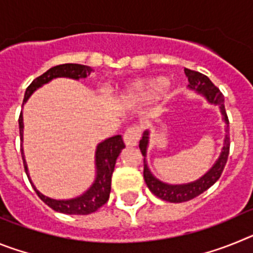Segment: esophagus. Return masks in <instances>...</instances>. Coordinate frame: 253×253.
I'll use <instances>...</instances> for the list:
<instances>
[{
	"label": "esophagus",
	"mask_w": 253,
	"mask_h": 253,
	"mask_svg": "<svg viewBox=\"0 0 253 253\" xmlns=\"http://www.w3.org/2000/svg\"><path fill=\"white\" fill-rule=\"evenodd\" d=\"M123 139H124L125 146H137L138 142H139L140 139V129L138 128V126H135V125H134V126H130V128H128L125 130Z\"/></svg>",
	"instance_id": "obj_1"
}]
</instances>
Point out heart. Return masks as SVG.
I'll return each instance as SVG.
<instances>
[{
  "label": "heart",
  "instance_id": "1",
  "mask_svg": "<svg viewBox=\"0 0 253 253\" xmlns=\"http://www.w3.org/2000/svg\"><path fill=\"white\" fill-rule=\"evenodd\" d=\"M165 84H166V80L162 77L153 78L149 81L137 82L130 87L129 95L131 97H135V99H148V97H152L157 92H160L165 87Z\"/></svg>",
  "mask_w": 253,
  "mask_h": 253
}]
</instances>
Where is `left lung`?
I'll return each mask as SVG.
<instances>
[{
    "label": "left lung",
    "mask_w": 253,
    "mask_h": 253,
    "mask_svg": "<svg viewBox=\"0 0 253 253\" xmlns=\"http://www.w3.org/2000/svg\"><path fill=\"white\" fill-rule=\"evenodd\" d=\"M185 75L187 76L189 80V88L190 90L196 91L198 93H203L208 102L211 105H219L220 107V113L223 115V120L227 124L225 128V138H224V144H223L222 153L219 156L218 161L213 165V167L205 173L203 177L199 180L194 181V182H189V184H182V185H169L165 184L158 178L154 177L152 175V172L149 171L148 165H147L146 156H147V147L149 143V131L146 130L143 133V137L139 142V148L142 154L144 156V169H143V176H144V181H146L147 186L151 190L152 193L160 199L165 200V202L169 203H182V202H189L191 199L196 198L200 194H203L205 190L209 189L210 186H213L215 184L218 178L222 175L223 169H224L225 163L228 160V154H229V120H228L227 113L224 109V96L219 91L218 87L210 81L209 78L205 75L196 71H191V69L185 68Z\"/></svg>",
    "instance_id": "1"
}]
</instances>
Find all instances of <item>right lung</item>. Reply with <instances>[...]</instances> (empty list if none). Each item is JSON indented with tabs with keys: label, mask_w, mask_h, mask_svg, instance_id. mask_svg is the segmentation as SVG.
<instances>
[{
	"label": "right lung",
	"mask_w": 253,
	"mask_h": 253,
	"mask_svg": "<svg viewBox=\"0 0 253 253\" xmlns=\"http://www.w3.org/2000/svg\"><path fill=\"white\" fill-rule=\"evenodd\" d=\"M92 72V68L88 66H84V64H76V63H66L59 64V66L51 67L48 69L45 73L37 77L34 81L29 84V87L25 91V96H24V101L22 104H25L28 99L31 96V93L34 92L37 88L42 87L43 84H48L53 78L58 77H68L73 78V80H80V78H86L87 76H90ZM19 129H20V139L22 143V129H24V123H22V113H20L19 118ZM22 146V144H21ZM125 144L123 142L122 135H114L111 138H107L104 142H101L96 148V156H95V165H96V178L93 181V184L91 187L87 190L86 193L82 194L81 196H77L75 199H69V200H55V199H50L48 196L43 195L35 189L34 184L31 182L30 177L28 173V165H26L25 157H24V151L21 147V156L22 162H24V167H25V172L28 175L29 181H30L31 186L34 187L35 193L38 194L42 200L45 203L48 207L55 211L64 214H75V215H87L101 208L105 203L109 200L111 190V176H113L114 167H115L116 158L119 157L120 152L124 148Z\"/></svg>",
	"instance_id": "add662e5"
}]
</instances>
